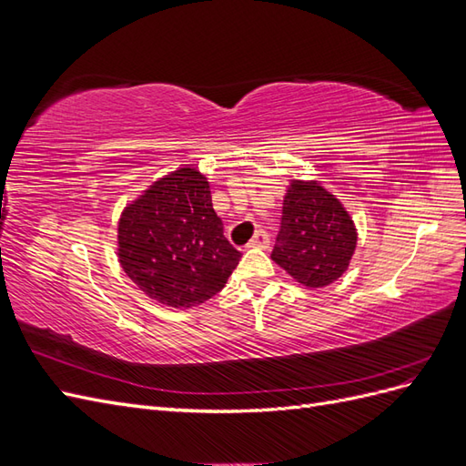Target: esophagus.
Returning a JSON list of instances; mask_svg holds the SVG:
<instances>
[{
	"label": "esophagus",
	"instance_id": "obj_1",
	"mask_svg": "<svg viewBox=\"0 0 466 466\" xmlns=\"http://www.w3.org/2000/svg\"><path fill=\"white\" fill-rule=\"evenodd\" d=\"M268 245H270V237H268V233L266 231H258L255 237L250 238V243L247 245L248 248H255V247H258V248H266Z\"/></svg>",
	"mask_w": 466,
	"mask_h": 466
}]
</instances>
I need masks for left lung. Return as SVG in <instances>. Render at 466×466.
<instances>
[{"label":"left lung","mask_w":466,"mask_h":466,"mask_svg":"<svg viewBox=\"0 0 466 466\" xmlns=\"http://www.w3.org/2000/svg\"><path fill=\"white\" fill-rule=\"evenodd\" d=\"M354 221L317 182L293 180L284 198L272 260L307 288L340 278L356 250Z\"/></svg>","instance_id":"1"}]
</instances>
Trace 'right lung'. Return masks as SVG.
<instances>
[{"label":"right lung","instance_id":"right-lung-1","mask_svg":"<svg viewBox=\"0 0 466 466\" xmlns=\"http://www.w3.org/2000/svg\"><path fill=\"white\" fill-rule=\"evenodd\" d=\"M118 258L151 299L187 309L223 289L241 252L223 237L206 177L178 168L124 209Z\"/></svg>","mask_w":466,"mask_h":466}]
</instances>
